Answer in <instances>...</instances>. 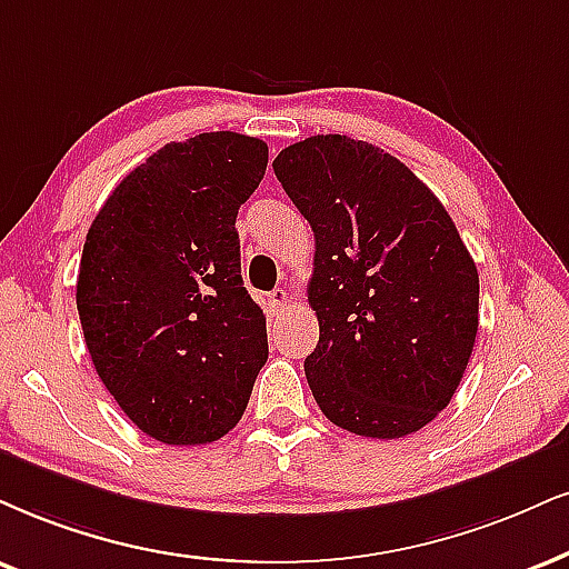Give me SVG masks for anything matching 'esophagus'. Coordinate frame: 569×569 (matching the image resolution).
Here are the masks:
<instances>
[{"label":"esophagus","instance_id":"34e87169","mask_svg":"<svg viewBox=\"0 0 569 569\" xmlns=\"http://www.w3.org/2000/svg\"><path fill=\"white\" fill-rule=\"evenodd\" d=\"M287 306H290V292H287L284 287H277V290H273L269 296V311L271 313H282Z\"/></svg>","mask_w":569,"mask_h":569}]
</instances>
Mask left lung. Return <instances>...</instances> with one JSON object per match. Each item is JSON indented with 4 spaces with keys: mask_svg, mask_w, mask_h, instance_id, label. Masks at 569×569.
Instances as JSON below:
<instances>
[{
    "mask_svg": "<svg viewBox=\"0 0 569 569\" xmlns=\"http://www.w3.org/2000/svg\"><path fill=\"white\" fill-rule=\"evenodd\" d=\"M273 173L317 237L306 380L319 409L363 438L422 430L478 338V266L451 216L411 168L361 139L308 137Z\"/></svg>",
    "mask_w": 569,
    "mask_h": 569,
    "instance_id": "left-lung-1",
    "label": "left lung"
}]
</instances>
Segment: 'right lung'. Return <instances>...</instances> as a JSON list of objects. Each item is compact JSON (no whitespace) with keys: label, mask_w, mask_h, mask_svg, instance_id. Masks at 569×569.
I'll list each match as a JSON object with an SVG mask.
<instances>
[{"label":"right lung","mask_w":569,"mask_h":569,"mask_svg":"<svg viewBox=\"0 0 569 569\" xmlns=\"http://www.w3.org/2000/svg\"><path fill=\"white\" fill-rule=\"evenodd\" d=\"M266 163V142L234 131L171 142L89 227L76 284L83 340L121 411L160 443L223 438L269 359L234 229Z\"/></svg>","instance_id":"add662e5"}]
</instances>
